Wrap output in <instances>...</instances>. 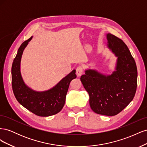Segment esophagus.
I'll list each match as a JSON object with an SVG mask.
<instances>
[{
	"label": "esophagus",
	"instance_id": "esophagus-1",
	"mask_svg": "<svg viewBox=\"0 0 147 147\" xmlns=\"http://www.w3.org/2000/svg\"><path fill=\"white\" fill-rule=\"evenodd\" d=\"M83 69L82 66H78V67L76 69V74L77 75L78 77L81 76V75L83 74Z\"/></svg>",
	"mask_w": 147,
	"mask_h": 147
}]
</instances>
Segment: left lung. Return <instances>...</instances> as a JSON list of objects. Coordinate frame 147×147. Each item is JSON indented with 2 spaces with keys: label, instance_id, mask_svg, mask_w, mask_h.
<instances>
[{
  "label": "left lung",
  "instance_id": "left-lung-1",
  "mask_svg": "<svg viewBox=\"0 0 147 147\" xmlns=\"http://www.w3.org/2000/svg\"><path fill=\"white\" fill-rule=\"evenodd\" d=\"M108 47L117 57L116 71L110 75L87 70L80 80L90 96L91 109L97 114L114 116L128 105L137 84L136 62L124 42L112 34L107 35Z\"/></svg>",
  "mask_w": 147,
  "mask_h": 147
}]
</instances>
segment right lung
I'll return each mask as SVG.
<instances>
[{
	"label": "right lung",
	"mask_w": 147,
	"mask_h": 147,
	"mask_svg": "<svg viewBox=\"0 0 147 147\" xmlns=\"http://www.w3.org/2000/svg\"><path fill=\"white\" fill-rule=\"evenodd\" d=\"M32 37L24 41L18 49L11 67L12 89L16 100L24 107L40 117H49L59 113L65 104L70 82L77 77L75 70L51 90L35 91L24 84L20 73V61L26 47Z\"/></svg>",
	"instance_id": "1"
}]
</instances>
